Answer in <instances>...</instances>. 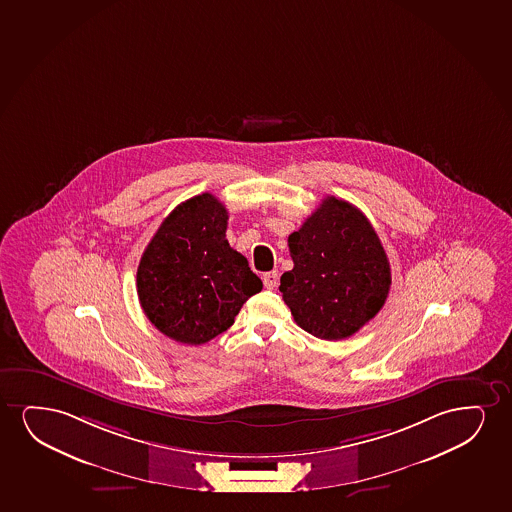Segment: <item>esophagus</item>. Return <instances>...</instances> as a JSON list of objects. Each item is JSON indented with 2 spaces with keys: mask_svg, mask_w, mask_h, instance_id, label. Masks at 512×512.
<instances>
[{
  "mask_svg": "<svg viewBox=\"0 0 512 512\" xmlns=\"http://www.w3.org/2000/svg\"><path fill=\"white\" fill-rule=\"evenodd\" d=\"M262 281H264V286H266L267 290H274L276 286H278L279 276L276 271H271V273H266L262 276Z\"/></svg>",
  "mask_w": 512,
  "mask_h": 512,
  "instance_id": "obj_1",
  "label": "esophagus"
}]
</instances>
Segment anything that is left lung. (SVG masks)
<instances>
[{
  "label": "left lung",
  "mask_w": 512,
  "mask_h": 512,
  "mask_svg": "<svg viewBox=\"0 0 512 512\" xmlns=\"http://www.w3.org/2000/svg\"><path fill=\"white\" fill-rule=\"evenodd\" d=\"M293 269L279 292L295 323L323 340H342L377 316L391 288V267L370 220L328 196L288 236Z\"/></svg>",
  "instance_id": "left-lung-1"
}]
</instances>
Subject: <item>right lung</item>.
Listing matches in <instances>:
<instances>
[{
	"instance_id": "add662e5",
	"label": "right lung",
	"mask_w": 512,
	"mask_h": 512,
	"mask_svg": "<svg viewBox=\"0 0 512 512\" xmlns=\"http://www.w3.org/2000/svg\"><path fill=\"white\" fill-rule=\"evenodd\" d=\"M226 206L203 193L180 203L156 231L137 269L147 319L180 344L200 346L233 325L262 290L248 260L226 239Z\"/></svg>"
}]
</instances>
